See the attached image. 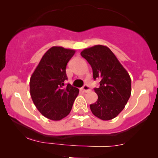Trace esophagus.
I'll return each instance as SVG.
<instances>
[{"label":"esophagus","instance_id":"34e87169","mask_svg":"<svg viewBox=\"0 0 158 158\" xmlns=\"http://www.w3.org/2000/svg\"><path fill=\"white\" fill-rule=\"evenodd\" d=\"M82 92H88L90 91V87H89L88 85H85L82 88Z\"/></svg>","mask_w":158,"mask_h":158}]
</instances>
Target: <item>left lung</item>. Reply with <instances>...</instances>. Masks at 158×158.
Segmentation results:
<instances>
[{
    "label": "left lung",
    "mask_w": 158,
    "mask_h": 158,
    "mask_svg": "<svg viewBox=\"0 0 158 158\" xmlns=\"http://www.w3.org/2000/svg\"><path fill=\"white\" fill-rule=\"evenodd\" d=\"M92 66L94 79H100L95 88L98 100L90 105L92 114L104 121L114 118L124 109L131 92V81L127 70L109 47L95 45L81 52Z\"/></svg>",
    "instance_id": "8db88e82"
}]
</instances>
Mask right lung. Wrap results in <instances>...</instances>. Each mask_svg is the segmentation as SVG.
I'll list each match as a JSON object with an SVG mask.
<instances>
[{
    "label": "right lung",
    "instance_id": "obj_1",
    "mask_svg": "<svg viewBox=\"0 0 158 158\" xmlns=\"http://www.w3.org/2000/svg\"><path fill=\"white\" fill-rule=\"evenodd\" d=\"M76 51L52 47L46 52L32 74L30 92L38 111L47 118L59 121L69 114L79 90L70 84L66 68Z\"/></svg>",
    "mask_w": 158,
    "mask_h": 158
}]
</instances>
